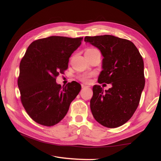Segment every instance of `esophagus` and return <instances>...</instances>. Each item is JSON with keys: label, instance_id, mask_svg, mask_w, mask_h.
I'll list each match as a JSON object with an SVG mask.
<instances>
[{"label": "esophagus", "instance_id": "34e87169", "mask_svg": "<svg viewBox=\"0 0 161 161\" xmlns=\"http://www.w3.org/2000/svg\"><path fill=\"white\" fill-rule=\"evenodd\" d=\"M81 87L86 88V87H89V86H86V85H84V84H81Z\"/></svg>", "mask_w": 161, "mask_h": 161}]
</instances>
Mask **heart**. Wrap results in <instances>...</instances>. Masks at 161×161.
<instances>
[{
	"label": "heart",
	"mask_w": 161,
	"mask_h": 161,
	"mask_svg": "<svg viewBox=\"0 0 161 161\" xmlns=\"http://www.w3.org/2000/svg\"><path fill=\"white\" fill-rule=\"evenodd\" d=\"M96 50V49H88L86 52L87 51H91V50ZM94 73H85V74H82L80 75V77H79V79L81 81H84V82H89L90 81V79L92 76H93Z\"/></svg>",
	"instance_id": "b5f03b06"
}]
</instances>
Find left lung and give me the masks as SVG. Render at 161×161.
<instances>
[{"label": "left lung", "instance_id": "obj_1", "mask_svg": "<svg viewBox=\"0 0 161 161\" xmlns=\"http://www.w3.org/2000/svg\"><path fill=\"white\" fill-rule=\"evenodd\" d=\"M84 42L97 47L104 57L98 83L112 84L105 91L100 85L93 86L92 114L106 127H118L139 104L145 83L142 57L131 42L112 35L86 36Z\"/></svg>", "mask_w": 161, "mask_h": 161}]
</instances>
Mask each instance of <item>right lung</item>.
Wrapping results in <instances>:
<instances>
[{
	"instance_id": "add662e5",
	"label": "right lung",
	"mask_w": 161,
	"mask_h": 161,
	"mask_svg": "<svg viewBox=\"0 0 161 161\" xmlns=\"http://www.w3.org/2000/svg\"><path fill=\"white\" fill-rule=\"evenodd\" d=\"M82 39L52 36L36 40L20 61V100L30 117L39 124L50 126L59 122L80 93L81 85L77 81L61 87L56 77L67 69L70 57Z\"/></svg>"
}]
</instances>
